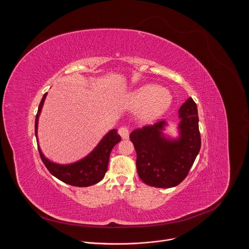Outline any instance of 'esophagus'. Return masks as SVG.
<instances>
[{
	"mask_svg": "<svg viewBox=\"0 0 249 249\" xmlns=\"http://www.w3.org/2000/svg\"><path fill=\"white\" fill-rule=\"evenodd\" d=\"M119 135L122 137V139H128L129 138V129L127 127H120L118 129Z\"/></svg>",
	"mask_w": 249,
	"mask_h": 249,
	"instance_id": "obj_1",
	"label": "esophagus"
}]
</instances>
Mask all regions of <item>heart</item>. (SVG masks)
Listing matches in <instances>:
<instances>
[{"label": "heart", "instance_id": "heart-1", "mask_svg": "<svg viewBox=\"0 0 249 249\" xmlns=\"http://www.w3.org/2000/svg\"><path fill=\"white\" fill-rule=\"evenodd\" d=\"M129 99L133 107H140L139 116L146 122L160 118L172 102L169 90L155 85L139 87L131 92Z\"/></svg>", "mask_w": 249, "mask_h": 249}]
</instances>
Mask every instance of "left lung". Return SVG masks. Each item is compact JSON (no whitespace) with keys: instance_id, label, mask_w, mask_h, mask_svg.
Wrapping results in <instances>:
<instances>
[{"instance_id":"left-lung-1","label":"left lung","mask_w":249,"mask_h":249,"mask_svg":"<svg viewBox=\"0 0 249 249\" xmlns=\"http://www.w3.org/2000/svg\"><path fill=\"white\" fill-rule=\"evenodd\" d=\"M179 137L163 134L165 121L139 128L130 134L137 153V170L144 183L170 188L187 176L201 148L197 105L189 97L179 108Z\"/></svg>"}]
</instances>
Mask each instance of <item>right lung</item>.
<instances>
[{
    "mask_svg": "<svg viewBox=\"0 0 249 249\" xmlns=\"http://www.w3.org/2000/svg\"><path fill=\"white\" fill-rule=\"evenodd\" d=\"M47 92L43 95L40 104L38 106V111L35 117V137L37 139V126L38 118L43 107L44 100ZM121 141V137L118 135L116 129L110 130L106 134L97 146L89 153L86 158L70 164H59L46 159L42 154L39 146L38 151L40 158L50 171L59 180L78 187H88L99 182L107 171L109 156L113 147Z\"/></svg>",
    "mask_w": 249,
    "mask_h": 249,
    "instance_id": "1",
    "label": "right lung"
}]
</instances>
